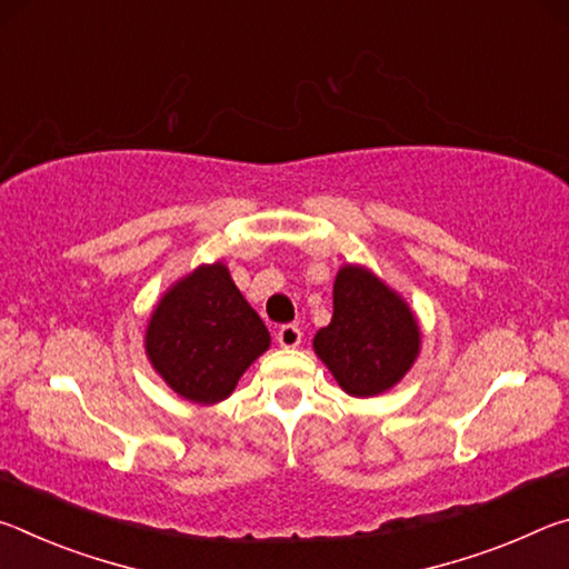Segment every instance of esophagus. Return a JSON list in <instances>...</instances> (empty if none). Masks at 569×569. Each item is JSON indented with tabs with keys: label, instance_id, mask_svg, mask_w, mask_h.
I'll return each instance as SVG.
<instances>
[{
	"label": "esophagus",
	"instance_id": "obj_1",
	"mask_svg": "<svg viewBox=\"0 0 569 569\" xmlns=\"http://www.w3.org/2000/svg\"><path fill=\"white\" fill-rule=\"evenodd\" d=\"M278 343L283 346V349H296L298 343H301V339H303V331L298 329V323H286V326H281V329H278Z\"/></svg>",
	"mask_w": 569,
	"mask_h": 569
}]
</instances>
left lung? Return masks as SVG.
<instances>
[{
    "label": "left lung",
    "mask_w": 569,
    "mask_h": 569,
    "mask_svg": "<svg viewBox=\"0 0 569 569\" xmlns=\"http://www.w3.org/2000/svg\"><path fill=\"white\" fill-rule=\"evenodd\" d=\"M319 359L351 397H377L399 383L419 353L409 306L361 266H343L333 283V319L316 333Z\"/></svg>",
    "instance_id": "1"
}]
</instances>
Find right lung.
<instances>
[{"label":"right lung","instance_id":"obj_1","mask_svg":"<svg viewBox=\"0 0 569 569\" xmlns=\"http://www.w3.org/2000/svg\"><path fill=\"white\" fill-rule=\"evenodd\" d=\"M271 336L223 263L200 266L162 296L150 316L146 349L182 399L216 403L230 397Z\"/></svg>","mask_w":569,"mask_h":569}]
</instances>
